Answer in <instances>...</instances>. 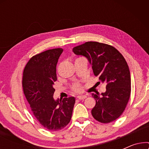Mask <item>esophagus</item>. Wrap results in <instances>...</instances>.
Returning <instances> with one entry per match:
<instances>
[{
    "label": "esophagus",
    "instance_id": "1",
    "mask_svg": "<svg viewBox=\"0 0 149 149\" xmlns=\"http://www.w3.org/2000/svg\"><path fill=\"white\" fill-rule=\"evenodd\" d=\"M87 97L86 95H78L77 96V98H78L79 100H84Z\"/></svg>",
    "mask_w": 149,
    "mask_h": 149
}]
</instances>
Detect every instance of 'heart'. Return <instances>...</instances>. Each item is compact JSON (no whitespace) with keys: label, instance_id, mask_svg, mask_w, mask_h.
I'll return each instance as SVG.
<instances>
[{"label":"heart","instance_id":"1","mask_svg":"<svg viewBox=\"0 0 149 149\" xmlns=\"http://www.w3.org/2000/svg\"><path fill=\"white\" fill-rule=\"evenodd\" d=\"M72 89L75 92H80L82 90V86L80 83H76L72 86Z\"/></svg>","mask_w":149,"mask_h":149}]
</instances>
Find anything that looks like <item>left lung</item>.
<instances>
[{"label":"left lung","mask_w":149,"mask_h":149,"mask_svg":"<svg viewBox=\"0 0 149 149\" xmlns=\"http://www.w3.org/2000/svg\"><path fill=\"white\" fill-rule=\"evenodd\" d=\"M72 51L86 57L95 76L107 83V91L102 93V96L92 93L96 103L91 115L100 123L114 121L123 113L131 94L130 72L125 58L114 47L95 41L85 42Z\"/></svg>","instance_id":"1"}]
</instances>
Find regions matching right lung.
Returning <instances> with one entry per match:
<instances>
[{"label": "right lung", "instance_id": "1", "mask_svg": "<svg viewBox=\"0 0 149 149\" xmlns=\"http://www.w3.org/2000/svg\"><path fill=\"white\" fill-rule=\"evenodd\" d=\"M62 52L61 48L52 49L32 56L22 77L24 93L32 113L38 123L50 131H58L68 125L75 103L74 97L61 100L53 97L56 65Z\"/></svg>", "mask_w": 149, "mask_h": 149}]
</instances>
